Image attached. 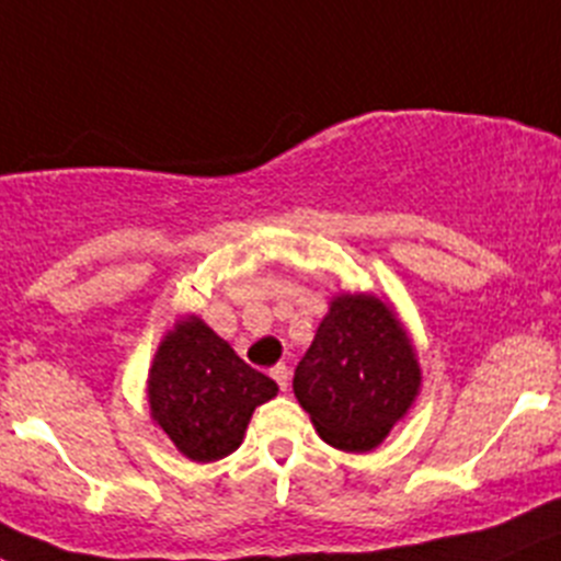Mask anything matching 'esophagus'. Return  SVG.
<instances>
[{
  "instance_id": "1",
  "label": "esophagus",
  "mask_w": 561,
  "mask_h": 561,
  "mask_svg": "<svg viewBox=\"0 0 561 561\" xmlns=\"http://www.w3.org/2000/svg\"><path fill=\"white\" fill-rule=\"evenodd\" d=\"M270 377L277 382V388H280V391H286V388H289V369H286L284 364L272 366Z\"/></svg>"
}]
</instances>
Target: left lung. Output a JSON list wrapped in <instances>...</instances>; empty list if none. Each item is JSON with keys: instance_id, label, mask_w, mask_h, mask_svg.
I'll list each match as a JSON object with an SVG mask.
<instances>
[{"instance_id": "obj_1", "label": "left lung", "mask_w": 561, "mask_h": 561, "mask_svg": "<svg viewBox=\"0 0 561 561\" xmlns=\"http://www.w3.org/2000/svg\"><path fill=\"white\" fill-rule=\"evenodd\" d=\"M295 397L333 449H377L421 393V364L393 302L339 291L295 371Z\"/></svg>"}]
</instances>
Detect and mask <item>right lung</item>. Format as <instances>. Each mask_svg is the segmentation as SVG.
<instances>
[{
  "mask_svg": "<svg viewBox=\"0 0 561 561\" xmlns=\"http://www.w3.org/2000/svg\"><path fill=\"white\" fill-rule=\"evenodd\" d=\"M275 393L277 382L244 364L195 313L179 317L162 335L146 380L151 421L192 462L237 451L253 410Z\"/></svg>",
  "mask_w": 561,
  "mask_h": 561,
  "instance_id": "obj_1",
  "label": "right lung"
}]
</instances>
